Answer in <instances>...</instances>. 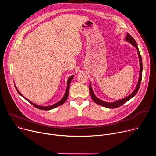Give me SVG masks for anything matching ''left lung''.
Returning a JSON list of instances; mask_svg holds the SVG:
<instances>
[{"label": "left lung", "instance_id": "8db88e82", "mask_svg": "<svg viewBox=\"0 0 156 156\" xmlns=\"http://www.w3.org/2000/svg\"><path fill=\"white\" fill-rule=\"evenodd\" d=\"M126 41L129 43H130L132 45H133L134 47H135L136 48V50H137V52H138V57H139V61H140V73H139V79H138V82L136 85V87L135 89V90L131 94L129 95H128L126 97L123 98V99L116 101L114 102H105L103 101L101 99H99V98H97L95 94L93 92L92 90V86L90 83V86H89V90H90V95L92 98L93 101L97 103V104H99L100 105L103 106V107L105 108H117L118 107H120L121 105H122V104H124L125 102H126L127 101H128L129 99H132V97H133L137 93L138 90L139 88H140V83H141V81H142V57L140 54V52H139L138 50V48L137 46V44L136 42V41L135 40V39L131 36L128 33H127L126 34Z\"/></svg>", "mask_w": 156, "mask_h": 156}]
</instances>
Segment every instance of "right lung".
I'll return each instance as SVG.
<instances>
[{
  "label": "right lung",
  "mask_w": 156,
  "mask_h": 156,
  "mask_svg": "<svg viewBox=\"0 0 156 156\" xmlns=\"http://www.w3.org/2000/svg\"><path fill=\"white\" fill-rule=\"evenodd\" d=\"M73 77H74V75H72V76H71L68 79V81H67V88H66V92H65V94H64V97H62V99L60 101H59L58 102H57V103H55V104H53V105H48V106H41V105H37V104H34V103L31 102V101H30L29 100H28V99H27V98L24 97L19 92V90L17 89V88H16V85H14V86H15V87H16V89L17 90V91H18V92L19 93V94H20V95H21V96L24 98V99H25L28 102H29L31 104H32L33 105L35 106V107L36 108L39 109H40V110H47H47H51V109H54V108H57V107H58V106H59V105H62V104H64V103L66 102V101L67 100L68 97V94H69V87H70V84H71V81L72 79L73 78Z\"/></svg>",
  "instance_id": "add662e5"
}]
</instances>
